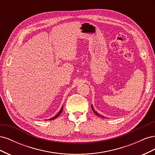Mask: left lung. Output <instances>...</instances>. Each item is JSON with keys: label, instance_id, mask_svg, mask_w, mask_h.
Instances as JSON below:
<instances>
[{"label": "left lung", "instance_id": "1", "mask_svg": "<svg viewBox=\"0 0 155 155\" xmlns=\"http://www.w3.org/2000/svg\"><path fill=\"white\" fill-rule=\"evenodd\" d=\"M92 110L94 111V113H95V114H96V115H97V116H100V117H101V118H104V116H102V115L100 114L99 113H97V112H96V110H94V107H93L92 105Z\"/></svg>", "mask_w": 155, "mask_h": 155}]
</instances>
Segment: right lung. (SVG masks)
I'll return each mask as SVG.
<instances>
[{
    "mask_svg": "<svg viewBox=\"0 0 155 155\" xmlns=\"http://www.w3.org/2000/svg\"><path fill=\"white\" fill-rule=\"evenodd\" d=\"M63 106H62V107H61V110H59V112H58V113L56 114L55 116H54L53 118H50V119H48V120H54V119H55V118H57L61 114V112H62V111H63Z\"/></svg>",
    "mask_w": 155,
    "mask_h": 155,
    "instance_id": "1",
    "label": "right lung"
}]
</instances>
